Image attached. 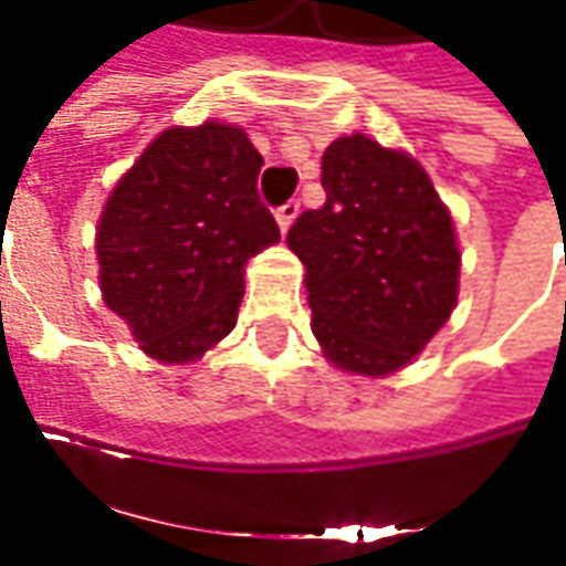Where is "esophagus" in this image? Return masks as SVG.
I'll return each instance as SVG.
<instances>
[{
  "instance_id": "esophagus-1",
  "label": "esophagus",
  "mask_w": 566,
  "mask_h": 566,
  "mask_svg": "<svg viewBox=\"0 0 566 566\" xmlns=\"http://www.w3.org/2000/svg\"><path fill=\"white\" fill-rule=\"evenodd\" d=\"M298 218V202L295 199H290V202H283L280 208H276V223H280V230L286 233L290 230V223Z\"/></svg>"
}]
</instances>
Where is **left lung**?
I'll use <instances>...</instances> for the list:
<instances>
[{"instance_id": "8db88e82", "label": "left lung", "mask_w": 566, "mask_h": 566, "mask_svg": "<svg viewBox=\"0 0 566 566\" xmlns=\"http://www.w3.org/2000/svg\"><path fill=\"white\" fill-rule=\"evenodd\" d=\"M327 202L286 242L305 264L311 329L343 370L382 377L415 358L458 298V242L430 177L361 133L329 143Z\"/></svg>"}]
</instances>
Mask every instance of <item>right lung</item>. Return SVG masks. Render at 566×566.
Returning a JSON list of instances; mask_svg holds the SVG:
<instances>
[{
	"instance_id": "add662e5",
	"label": "right lung",
	"mask_w": 566,
	"mask_h": 566,
	"mask_svg": "<svg viewBox=\"0 0 566 566\" xmlns=\"http://www.w3.org/2000/svg\"><path fill=\"white\" fill-rule=\"evenodd\" d=\"M264 158L230 124L165 130L98 221L105 305L158 361H192L237 327L242 268L280 239L258 196Z\"/></svg>"
}]
</instances>
